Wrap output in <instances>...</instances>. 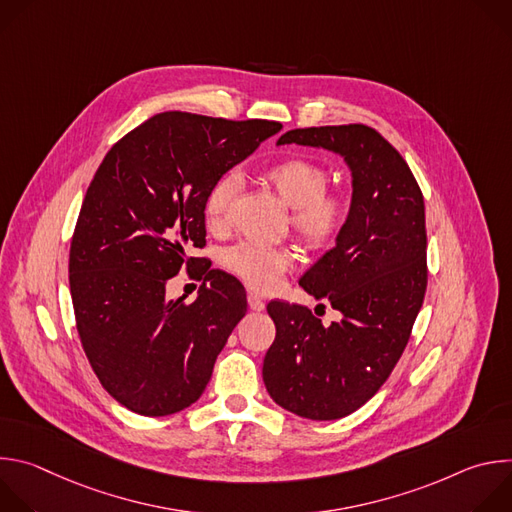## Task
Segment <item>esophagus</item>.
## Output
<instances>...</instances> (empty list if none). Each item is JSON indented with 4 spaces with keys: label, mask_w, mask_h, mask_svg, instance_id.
Returning <instances> with one entry per match:
<instances>
[{
    "label": "esophagus",
    "mask_w": 512,
    "mask_h": 512,
    "mask_svg": "<svg viewBox=\"0 0 512 512\" xmlns=\"http://www.w3.org/2000/svg\"><path fill=\"white\" fill-rule=\"evenodd\" d=\"M247 302H249V308H251L253 312H263V310H265V302H263V298H261L259 294H255V291H249Z\"/></svg>",
    "instance_id": "34e87169"
}]
</instances>
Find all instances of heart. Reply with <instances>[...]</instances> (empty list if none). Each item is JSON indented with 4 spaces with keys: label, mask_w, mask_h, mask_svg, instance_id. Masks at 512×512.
Masks as SVG:
<instances>
[{
    "label": "heart",
    "mask_w": 512,
    "mask_h": 512,
    "mask_svg": "<svg viewBox=\"0 0 512 512\" xmlns=\"http://www.w3.org/2000/svg\"><path fill=\"white\" fill-rule=\"evenodd\" d=\"M279 200L291 208V227L314 249L332 247L346 231L350 198L338 190H326L328 172L306 158H289L265 172ZM241 188L235 172L218 178L204 200L206 221L212 227L225 223L233 198ZM223 265L255 289H269L294 265V253L285 247L239 243L223 253Z\"/></svg>",
    "instance_id": "heart-1"
}]
</instances>
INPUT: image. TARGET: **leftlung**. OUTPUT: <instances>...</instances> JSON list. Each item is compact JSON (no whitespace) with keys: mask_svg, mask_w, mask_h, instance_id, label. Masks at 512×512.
Listing matches in <instances>:
<instances>
[{"mask_svg":"<svg viewBox=\"0 0 512 512\" xmlns=\"http://www.w3.org/2000/svg\"><path fill=\"white\" fill-rule=\"evenodd\" d=\"M283 143L334 152L352 174L346 231L300 279L340 320L324 326L304 306H267L275 324L263 360L267 393L291 413L330 421L367 403L409 342L427 287L425 204L407 162L373 127L291 129Z\"/></svg>","mask_w":512,"mask_h":512,"instance_id":"left-lung-1","label":"left lung"}]
</instances>
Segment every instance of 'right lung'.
I'll return each mask as SVG.
<instances>
[{
	"mask_svg": "<svg viewBox=\"0 0 512 512\" xmlns=\"http://www.w3.org/2000/svg\"><path fill=\"white\" fill-rule=\"evenodd\" d=\"M279 129L265 119L166 111L101 162L72 235L68 281L91 367L129 411L162 417L198 401L245 316V287L188 251L206 245L210 186ZM182 264L211 281L192 305L165 298Z\"/></svg>",
	"mask_w": 512,
	"mask_h": 512,
	"instance_id": "1",
	"label": "right lung"
}]
</instances>
